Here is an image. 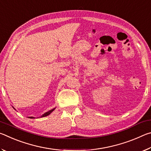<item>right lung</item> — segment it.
I'll list each match as a JSON object with an SVG mask.
<instances>
[{
	"label": "right lung",
	"instance_id": "1",
	"mask_svg": "<svg viewBox=\"0 0 151 151\" xmlns=\"http://www.w3.org/2000/svg\"><path fill=\"white\" fill-rule=\"evenodd\" d=\"M14 108V107H13ZM56 108H54L53 109H51V110H50V111H48V112H45V113H44L42 114V115L41 116H40V118H42V117H45V116H48V115H49V114L51 113V112H52L53 111H54V110ZM29 118H30V119H35V117H33V116H29Z\"/></svg>",
	"mask_w": 151,
	"mask_h": 151
}]
</instances>
